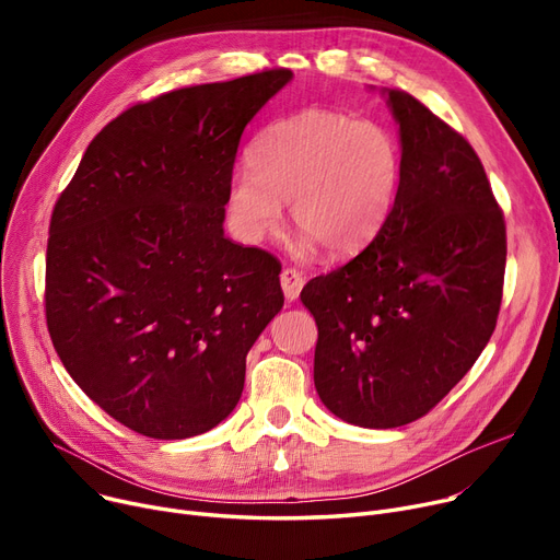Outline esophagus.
Segmentation results:
<instances>
[{
  "mask_svg": "<svg viewBox=\"0 0 560 560\" xmlns=\"http://www.w3.org/2000/svg\"><path fill=\"white\" fill-rule=\"evenodd\" d=\"M302 285H304V277H302L300 270H295V268H283L281 270V288H283V295H285L288 302L300 298Z\"/></svg>",
  "mask_w": 560,
  "mask_h": 560,
  "instance_id": "obj_1",
  "label": "esophagus"
}]
</instances>
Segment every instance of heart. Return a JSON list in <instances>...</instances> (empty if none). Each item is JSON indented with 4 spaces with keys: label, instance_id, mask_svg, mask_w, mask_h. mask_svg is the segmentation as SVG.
<instances>
[{
    "label": "heart",
    "instance_id": "1",
    "mask_svg": "<svg viewBox=\"0 0 560 560\" xmlns=\"http://www.w3.org/2000/svg\"><path fill=\"white\" fill-rule=\"evenodd\" d=\"M247 163L226 186V215L238 238L254 243L272 233L288 201L302 245H322L331 256L368 247L401 186V147L390 129L315 106L265 127Z\"/></svg>",
    "mask_w": 560,
    "mask_h": 560
}]
</instances>
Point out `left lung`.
I'll return each mask as SVG.
<instances>
[{
  "mask_svg": "<svg viewBox=\"0 0 560 560\" xmlns=\"http://www.w3.org/2000/svg\"><path fill=\"white\" fill-rule=\"evenodd\" d=\"M399 125L401 186L376 238L311 279L315 388L334 416L365 429L413 422L488 345L506 270V224L477 152L404 91H386Z\"/></svg>",
  "mask_w": 560,
  "mask_h": 560,
  "instance_id": "8db88e82",
  "label": "left lung"
}]
</instances>
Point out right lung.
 <instances>
[{
  "instance_id": "obj_1",
  "label": "right lung",
  "mask_w": 560,
  "mask_h": 560,
  "mask_svg": "<svg viewBox=\"0 0 560 560\" xmlns=\"http://www.w3.org/2000/svg\"><path fill=\"white\" fill-rule=\"evenodd\" d=\"M285 68L136 104L88 144L47 241L45 315L77 386L136 433L182 440L238 404L283 306L281 262L224 238L226 186Z\"/></svg>"
}]
</instances>
